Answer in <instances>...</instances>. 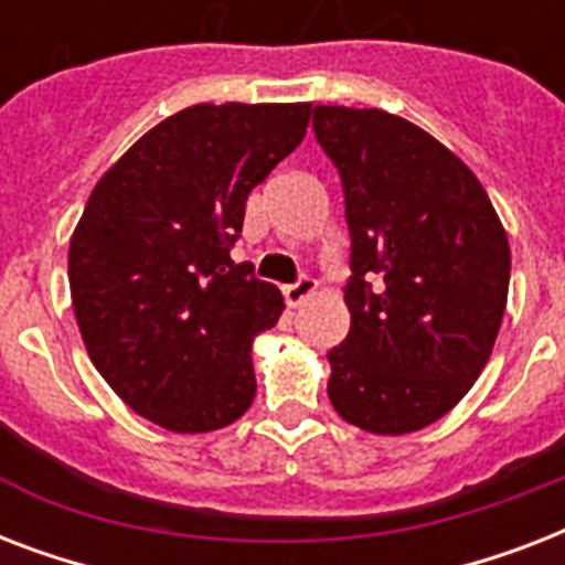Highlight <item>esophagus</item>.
I'll list each match as a JSON object with an SVG mask.
<instances>
[{
    "label": "esophagus",
    "instance_id": "obj_1",
    "mask_svg": "<svg viewBox=\"0 0 565 565\" xmlns=\"http://www.w3.org/2000/svg\"><path fill=\"white\" fill-rule=\"evenodd\" d=\"M317 292V281L313 278H308V275H301L299 281H292L284 287V299H287V305L290 308H299L301 301L308 299V296H313Z\"/></svg>",
    "mask_w": 565,
    "mask_h": 565
}]
</instances>
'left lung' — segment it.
<instances>
[{"mask_svg": "<svg viewBox=\"0 0 565 565\" xmlns=\"http://www.w3.org/2000/svg\"><path fill=\"white\" fill-rule=\"evenodd\" d=\"M352 237V328L328 352V398L370 434H411L487 366L510 284L508 234L457 154L377 108H313Z\"/></svg>", "mask_w": 565, "mask_h": 565, "instance_id": "left-lung-1", "label": "left lung"}]
</instances>
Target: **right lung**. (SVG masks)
Returning <instances> with one entry per match:
<instances>
[{
    "instance_id": "right-lung-1",
    "label": "right lung",
    "mask_w": 565,
    "mask_h": 565,
    "mask_svg": "<svg viewBox=\"0 0 565 565\" xmlns=\"http://www.w3.org/2000/svg\"><path fill=\"white\" fill-rule=\"evenodd\" d=\"M310 102L193 105L146 131L93 188L70 292L93 366L135 413L204 434L252 407V340L281 292L234 264L248 193L301 143Z\"/></svg>"
}]
</instances>
